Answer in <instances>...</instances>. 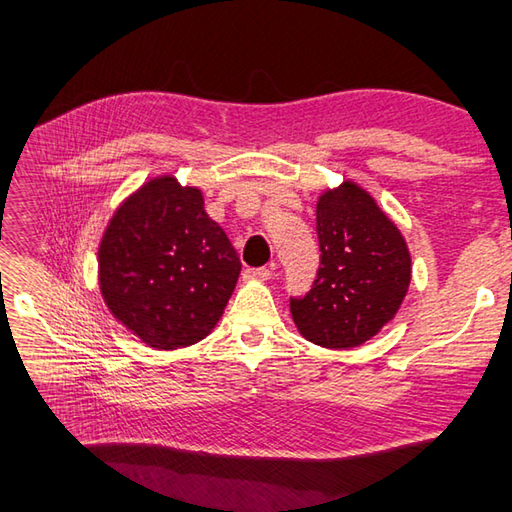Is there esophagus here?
I'll return each mask as SVG.
<instances>
[{"label": "esophagus", "mask_w": 512, "mask_h": 512, "mask_svg": "<svg viewBox=\"0 0 512 512\" xmlns=\"http://www.w3.org/2000/svg\"><path fill=\"white\" fill-rule=\"evenodd\" d=\"M270 277H273V270L270 268H246L244 270L246 281H268Z\"/></svg>", "instance_id": "obj_1"}]
</instances>
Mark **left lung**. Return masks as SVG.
Instances as JSON below:
<instances>
[{
	"mask_svg": "<svg viewBox=\"0 0 512 512\" xmlns=\"http://www.w3.org/2000/svg\"><path fill=\"white\" fill-rule=\"evenodd\" d=\"M321 266L306 297L290 299L303 339L350 350L396 317L411 284L405 237L376 200L345 180L319 195Z\"/></svg>",
	"mask_w": 512,
	"mask_h": 512,
	"instance_id": "obj_1",
	"label": "left lung"
}]
</instances>
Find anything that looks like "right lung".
I'll return each mask as SVG.
<instances>
[{
    "mask_svg": "<svg viewBox=\"0 0 512 512\" xmlns=\"http://www.w3.org/2000/svg\"><path fill=\"white\" fill-rule=\"evenodd\" d=\"M239 257L198 187L147 180L114 211L99 246L105 306L156 350L202 341L231 299Z\"/></svg>",
    "mask_w": 512,
    "mask_h": 512,
    "instance_id": "1",
    "label": "right lung"
}]
</instances>
